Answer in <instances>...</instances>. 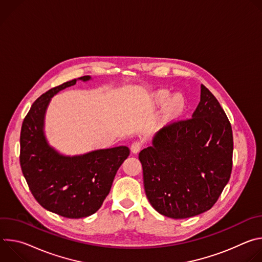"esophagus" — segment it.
Wrapping results in <instances>:
<instances>
[{
	"mask_svg": "<svg viewBox=\"0 0 262 262\" xmlns=\"http://www.w3.org/2000/svg\"><path fill=\"white\" fill-rule=\"evenodd\" d=\"M141 148H142V143H141V142H139V141H137V142H134V143L132 144L130 150H132V152H133V154L137 155V154L141 150Z\"/></svg>",
	"mask_w": 262,
	"mask_h": 262,
	"instance_id": "1",
	"label": "esophagus"
}]
</instances>
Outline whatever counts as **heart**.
Masks as SVG:
<instances>
[{
	"label": "heart",
	"mask_w": 262,
	"mask_h": 262,
	"mask_svg": "<svg viewBox=\"0 0 262 262\" xmlns=\"http://www.w3.org/2000/svg\"><path fill=\"white\" fill-rule=\"evenodd\" d=\"M170 97H171V94H170L169 91L159 90L152 95V101L157 105H164L169 101ZM182 106H183L182 96L179 95V94H175L169 102L170 112H173V113H175V112L180 111L182 108Z\"/></svg>",
	"instance_id": "heart-1"
}]
</instances>
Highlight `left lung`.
I'll list each match as a JSON object with an SVG mask.
<instances>
[{"label":"left lung","instance_id":"1","mask_svg":"<svg viewBox=\"0 0 262 262\" xmlns=\"http://www.w3.org/2000/svg\"><path fill=\"white\" fill-rule=\"evenodd\" d=\"M232 154L231 124L217 99L201 85L192 118L164 126L139 154L147 199L172 219L210 209L230 179Z\"/></svg>","mask_w":262,"mask_h":262}]
</instances>
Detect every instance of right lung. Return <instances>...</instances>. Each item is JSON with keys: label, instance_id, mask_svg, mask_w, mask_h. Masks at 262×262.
<instances>
[{"label": "right lung", "instance_id": "right-lung-1", "mask_svg": "<svg viewBox=\"0 0 262 262\" xmlns=\"http://www.w3.org/2000/svg\"><path fill=\"white\" fill-rule=\"evenodd\" d=\"M90 80L81 77L42 94L32 104L20 132V167L31 193L43 208L69 219L89 216L100 208L129 156L127 146L66 156L49 143L45 123L52 98L78 81Z\"/></svg>", "mask_w": 262, "mask_h": 262}]
</instances>
